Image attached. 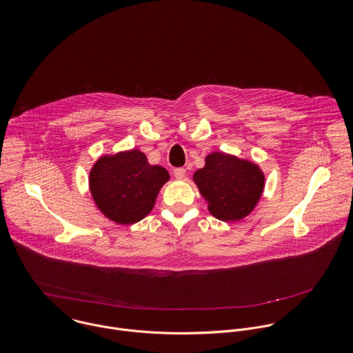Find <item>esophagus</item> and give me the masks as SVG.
Segmentation results:
<instances>
[{
	"mask_svg": "<svg viewBox=\"0 0 353 353\" xmlns=\"http://www.w3.org/2000/svg\"><path fill=\"white\" fill-rule=\"evenodd\" d=\"M173 174L177 180H183L185 177V169L184 168H179V169H174L173 170Z\"/></svg>",
	"mask_w": 353,
	"mask_h": 353,
	"instance_id": "esophagus-1",
	"label": "esophagus"
}]
</instances>
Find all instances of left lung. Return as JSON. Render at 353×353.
<instances>
[{"label": "left lung", "instance_id": "obj_1", "mask_svg": "<svg viewBox=\"0 0 353 353\" xmlns=\"http://www.w3.org/2000/svg\"><path fill=\"white\" fill-rule=\"evenodd\" d=\"M209 212L223 222H236L248 216L258 206L266 177L254 161L223 151H212L205 166L192 176Z\"/></svg>", "mask_w": 353, "mask_h": 353}]
</instances>
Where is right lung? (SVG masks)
Here are the masks:
<instances>
[{"mask_svg": "<svg viewBox=\"0 0 353 353\" xmlns=\"http://www.w3.org/2000/svg\"><path fill=\"white\" fill-rule=\"evenodd\" d=\"M169 172L132 148L101 155L90 169L88 188L98 210L117 225H132L152 212Z\"/></svg>", "mask_w": 353, "mask_h": 353, "instance_id": "add662e5", "label": "right lung"}]
</instances>
